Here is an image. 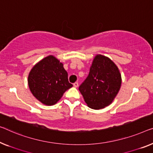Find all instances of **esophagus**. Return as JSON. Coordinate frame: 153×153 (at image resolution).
<instances>
[{"label": "esophagus", "mask_w": 153, "mask_h": 153, "mask_svg": "<svg viewBox=\"0 0 153 153\" xmlns=\"http://www.w3.org/2000/svg\"><path fill=\"white\" fill-rule=\"evenodd\" d=\"M74 87H77V86H78V82H75V83H74Z\"/></svg>", "instance_id": "esophagus-1"}]
</instances>
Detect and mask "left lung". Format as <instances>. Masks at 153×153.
Instances as JSON below:
<instances>
[{
    "label": "left lung",
    "mask_w": 153,
    "mask_h": 153,
    "mask_svg": "<svg viewBox=\"0 0 153 153\" xmlns=\"http://www.w3.org/2000/svg\"><path fill=\"white\" fill-rule=\"evenodd\" d=\"M120 70L110 58L98 54L93 59L88 76L79 87L87 106L101 109L110 105L120 89Z\"/></svg>",
    "instance_id": "left-lung-1"
}]
</instances>
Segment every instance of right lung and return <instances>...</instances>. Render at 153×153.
Segmentation results:
<instances>
[{
    "label": "right lung",
    "instance_id": "1",
    "mask_svg": "<svg viewBox=\"0 0 153 153\" xmlns=\"http://www.w3.org/2000/svg\"><path fill=\"white\" fill-rule=\"evenodd\" d=\"M28 85L33 96L47 106L56 104L73 86L63 64L51 55L33 66L29 74Z\"/></svg>",
    "mask_w": 153,
    "mask_h": 153
}]
</instances>
